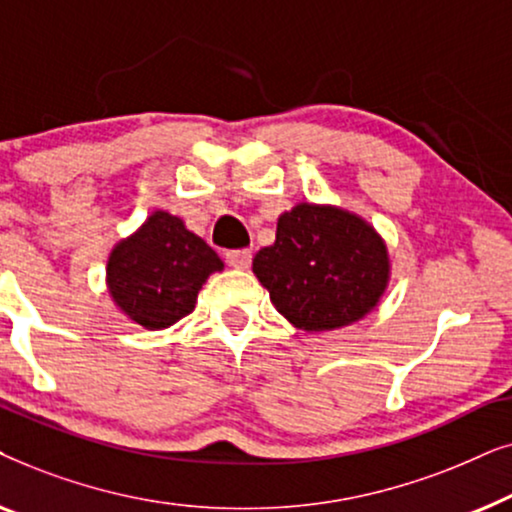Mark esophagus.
Segmentation results:
<instances>
[{"instance_id": "1", "label": "esophagus", "mask_w": 512, "mask_h": 512, "mask_svg": "<svg viewBox=\"0 0 512 512\" xmlns=\"http://www.w3.org/2000/svg\"><path fill=\"white\" fill-rule=\"evenodd\" d=\"M226 261L228 265H233V268H249L251 263V251L249 249H233V251H226Z\"/></svg>"}]
</instances>
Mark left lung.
<instances>
[{"mask_svg": "<svg viewBox=\"0 0 512 512\" xmlns=\"http://www.w3.org/2000/svg\"><path fill=\"white\" fill-rule=\"evenodd\" d=\"M254 272L291 324L331 331L377 305L389 258L380 235L359 216L298 205L279 216L277 240L258 251Z\"/></svg>", "mask_w": 512, "mask_h": 512, "instance_id": "1", "label": "left lung"}]
</instances>
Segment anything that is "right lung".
<instances>
[{"mask_svg": "<svg viewBox=\"0 0 512 512\" xmlns=\"http://www.w3.org/2000/svg\"><path fill=\"white\" fill-rule=\"evenodd\" d=\"M223 263L184 221L156 212L109 258V291L116 305L144 328H167L193 312L198 291Z\"/></svg>", "mask_w": 512, "mask_h": 512, "instance_id": "add662e5", "label": "right lung"}]
</instances>
